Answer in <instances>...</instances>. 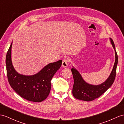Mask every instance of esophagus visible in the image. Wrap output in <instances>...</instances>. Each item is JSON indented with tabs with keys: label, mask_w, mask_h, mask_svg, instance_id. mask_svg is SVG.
<instances>
[{
	"label": "esophagus",
	"mask_w": 124,
	"mask_h": 124,
	"mask_svg": "<svg viewBox=\"0 0 124 124\" xmlns=\"http://www.w3.org/2000/svg\"><path fill=\"white\" fill-rule=\"evenodd\" d=\"M69 60L68 59H65L62 60V66L64 67H67L69 64Z\"/></svg>",
	"instance_id": "1"
}]
</instances>
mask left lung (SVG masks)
<instances>
[{
    "mask_svg": "<svg viewBox=\"0 0 124 124\" xmlns=\"http://www.w3.org/2000/svg\"><path fill=\"white\" fill-rule=\"evenodd\" d=\"M110 40L115 52V62L109 76L105 82L98 85L88 84L83 79L79 71L76 68L74 67L71 68V70L74 78L72 95L75 98L86 101H92L100 97L112 85L116 77L118 56L113 39L110 38Z\"/></svg>",
    "mask_w": 124,
    "mask_h": 124,
    "instance_id": "1",
    "label": "left lung"
}]
</instances>
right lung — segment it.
<instances>
[{"instance_id":"right-lung-1","label":"right lung","mask_w":124,"mask_h":124,"mask_svg":"<svg viewBox=\"0 0 124 124\" xmlns=\"http://www.w3.org/2000/svg\"><path fill=\"white\" fill-rule=\"evenodd\" d=\"M12 42L6 57L8 80L11 88L27 101L41 102L47 97L51 89V80L61 67L62 60L50 63L36 74L26 76L15 70L11 62Z\"/></svg>"}]
</instances>
